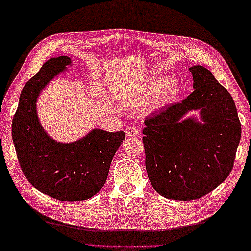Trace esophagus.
<instances>
[{"instance_id":"esophagus-1","label":"esophagus","mask_w":251,"mask_h":251,"mask_svg":"<svg viewBox=\"0 0 251 251\" xmlns=\"http://www.w3.org/2000/svg\"><path fill=\"white\" fill-rule=\"evenodd\" d=\"M126 134H128L129 137L137 138L139 137V129L137 126H129V128L126 129Z\"/></svg>"}]
</instances>
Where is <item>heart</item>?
I'll use <instances>...</instances> for the list:
<instances>
[{"label":"heart","instance_id":"b5f03b06","mask_svg":"<svg viewBox=\"0 0 251 251\" xmlns=\"http://www.w3.org/2000/svg\"><path fill=\"white\" fill-rule=\"evenodd\" d=\"M181 94V84L176 79L167 76H157L151 79L148 83L139 89V91L129 94L126 103L131 108H142L151 101L154 109H160L176 101Z\"/></svg>","mask_w":251,"mask_h":251}]
</instances>
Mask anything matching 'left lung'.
Here are the masks:
<instances>
[{
  "mask_svg": "<svg viewBox=\"0 0 251 251\" xmlns=\"http://www.w3.org/2000/svg\"><path fill=\"white\" fill-rule=\"evenodd\" d=\"M194 92L180 103L157 111L145 121L146 169L164 198L195 200L228 178L241 138L232 97L208 69L189 68ZM201 110V122L183 117Z\"/></svg>",
  "mask_w": 251,
  "mask_h": 251,
  "instance_id": "left-lung-1",
  "label": "left lung"
}]
</instances>
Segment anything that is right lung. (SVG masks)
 I'll use <instances>...</instances> for the list:
<instances>
[{
	"label": "right lung",
	"instance_id": "obj_1",
	"mask_svg": "<svg viewBox=\"0 0 251 251\" xmlns=\"http://www.w3.org/2000/svg\"><path fill=\"white\" fill-rule=\"evenodd\" d=\"M70 64L69 56L53 57L26 82L12 121V139L20 167L33 187L57 200L80 201L91 198L104 186L126 134L93 129L71 143L49 137L38 118L36 101L49 82Z\"/></svg>",
	"mask_w": 251,
	"mask_h": 251
}]
</instances>
